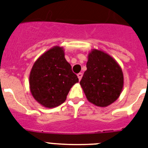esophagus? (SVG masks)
<instances>
[{
  "mask_svg": "<svg viewBox=\"0 0 148 148\" xmlns=\"http://www.w3.org/2000/svg\"><path fill=\"white\" fill-rule=\"evenodd\" d=\"M82 76H83V74L82 73H78L77 74V77H78L79 80H81L82 78Z\"/></svg>",
  "mask_w": 148,
  "mask_h": 148,
  "instance_id": "esophagus-1",
  "label": "esophagus"
}]
</instances>
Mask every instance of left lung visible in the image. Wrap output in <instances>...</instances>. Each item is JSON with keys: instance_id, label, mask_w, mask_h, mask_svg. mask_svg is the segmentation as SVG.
<instances>
[{"instance_id": "obj_1", "label": "left lung", "mask_w": 148, "mask_h": 148, "mask_svg": "<svg viewBox=\"0 0 148 148\" xmlns=\"http://www.w3.org/2000/svg\"><path fill=\"white\" fill-rule=\"evenodd\" d=\"M86 66L80 84L88 100L100 107L114 102L123 87V74L117 62L109 54L93 49Z\"/></svg>"}]
</instances>
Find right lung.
Segmentation results:
<instances>
[{"label":"right lung","mask_w":148,"mask_h":148,"mask_svg":"<svg viewBox=\"0 0 148 148\" xmlns=\"http://www.w3.org/2000/svg\"><path fill=\"white\" fill-rule=\"evenodd\" d=\"M78 82L71 64L64 57V49L55 47L35 62L29 75L32 95L39 103L53 108L64 103L70 89Z\"/></svg>","instance_id":"add662e5"}]
</instances>
